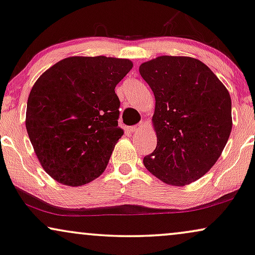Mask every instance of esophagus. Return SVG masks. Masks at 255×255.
I'll return each mask as SVG.
<instances>
[{"instance_id": "1", "label": "esophagus", "mask_w": 255, "mask_h": 255, "mask_svg": "<svg viewBox=\"0 0 255 255\" xmlns=\"http://www.w3.org/2000/svg\"><path fill=\"white\" fill-rule=\"evenodd\" d=\"M142 124H138L136 126H131V127L128 128L129 129V131H131V133H136V131H138L140 129H142Z\"/></svg>"}]
</instances>
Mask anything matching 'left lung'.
<instances>
[{
  "mask_svg": "<svg viewBox=\"0 0 255 255\" xmlns=\"http://www.w3.org/2000/svg\"><path fill=\"white\" fill-rule=\"evenodd\" d=\"M155 96L157 144L143 165L161 181L185 186L204 176L220 157L232 130L226 87L201 61L159 56L140 66Z\"/></svg>",
  "mask_w": 255,
  "mask_h": 255,
  "instance_id": "8db88e82",
  "label": "left lung"
}]
</instances>
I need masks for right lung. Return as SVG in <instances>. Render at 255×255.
<instances>
[{
  "label": "right lung",
  "mask_w": 255,
  "mask_h": 255,
  "mask_svg": "<svg viewBox=\"0 0 255 255\" xmlns=\"http://www.w3.org/2000/svg\"><path fill=\"white\" fill-rule=\"evenodd\" d=\"M131 67L128 59L72 56L35 82L25 128L41 166L57 182L82 186L104 173L124 135L115 87Z\"/></svg>",
  "instance_id": "right-lung-1"
}]
</instances>
